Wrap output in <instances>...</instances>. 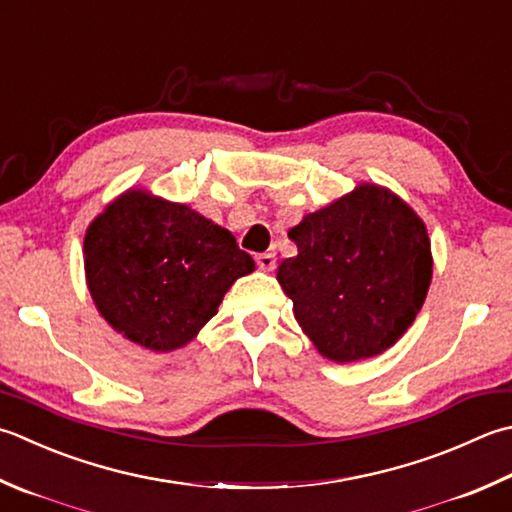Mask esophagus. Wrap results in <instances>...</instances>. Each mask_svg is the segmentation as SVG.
<instances>
[{
  "mask_svg": "<svg viewBox=\"0 0 512 512\" xmlns=\"http://www.w3.org/2000/svg\"><path fill=\"white\" fill-rule=\"evenodd\" d=\"M257 266L262 270H273L275 268V253L257 255Z\"/></svg>",
  "mask_w": 512,
  "mask_h": 512,
  "instance_id": "esophagus-1",
  "label": "esophagus"
}]
</instances>
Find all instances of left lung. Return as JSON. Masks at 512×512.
<instances>
[{
  "instance_id": "8db88e82",
  "label": "left lung",
  "mask_w": 512,
  "mask_h": 512,
  "mask_svg": "<svg viewBox=\"0 0 512 512\" xmlns=\"http://www.w3.org/2000/svg\"><path fill=\"white\" fill-rule=\"evenodd\" d=\"M297 255L277 268L295 319L319 355L350 364L382 355L422 310L433 255L402 197L359 184L288 230Z\"/></svg>"
}]
</instances>
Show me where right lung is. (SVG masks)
<instances>
[{"mask_svg": "<svg viewBox=\"0 0 512 512\" xmlns=\"http://www.w3.org/2000/svg\"><path fill=\"white\" fill-rule=\"evenodd\" d=\"M84 270L99 315L119 335L170 353L193 342L255 262L197 210L128 188L90 222Z\"/></svg>", "mask_w": 512, "mask_h": 512, "instance_id": "1", "label": "right lung"}]
</instances>
